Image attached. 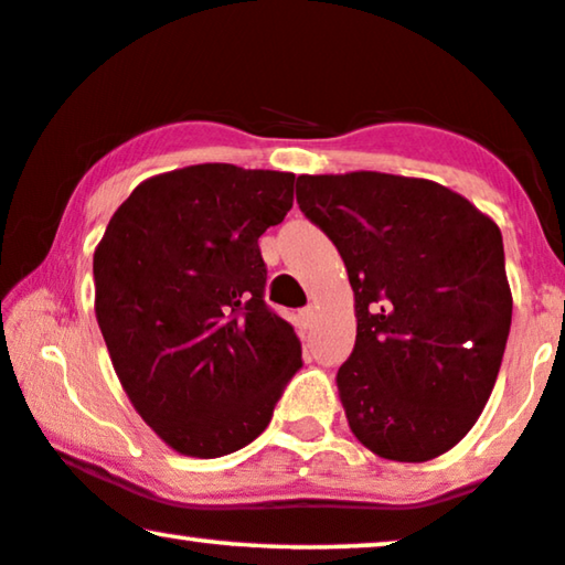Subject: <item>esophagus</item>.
Wrapping results in <instances>:
<instances>
[{
  "mask_svg": "<svg viewBox=\"0 0 565 565\" xmlns=\"http://www.w3.org/2000/svg\"><path fill=\"white\" fill-rule=\"evenodd\" d=\"M298 321L303 323V327H311V323L316 321V306L300 308V311H298Z\"/></svg>",
  "mask_w": 565,
  "mask_h": 565,
  "instance_id": "esophagus-1",
  "label": "esophagus"
}]
</instances>
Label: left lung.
<instances>
[{
    "label": "left lung",
    "mask_w": 565,
    "mask_h": 565,
    "mask_svg": "<svg viewBox=\"0 0 565 565\" xmlns=\"http://www.w3.org/2000/svg\"><path fill=\"white\" fill-rule=\"evenodd\" d=\"M296 198L354 290L358 339L337 373L352 435L385 460L439 458L478 422L504 358L512 290L499 226L419 177L300 174Z\"/></svg>",
    "instance_id": "left-lung-1"
}]
</instances>
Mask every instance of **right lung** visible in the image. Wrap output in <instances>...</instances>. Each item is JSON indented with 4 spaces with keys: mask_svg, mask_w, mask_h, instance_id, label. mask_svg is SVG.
<instances>
[{
    "mask_svg": "<svg viewBox=\"0 0 565 565\" xmlns=\"http://www.w3.org/2000/svg\"><path fill=\"white\" fill-rule=\"evenodd\" d=\"M296 174L195 164L149 177L95 249V313L122 391L164 445L221 458L257 439L300 367L265 306L259 236Z\"/></svg>",
    "mask_w": 565,
    "mask_h": 565,
    "instance_id": "right-lung-1",
    "label": "right lung"
}]
</instances>
